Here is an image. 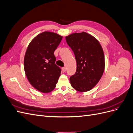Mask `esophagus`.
<instances>
[{
  "mask_svg": "<svg viewBox=\"0 0 133 133\" xmlns=\"http://www.w3.org/2000/svg\"><path fill=\"white\" fill-rule=\"evenodd\" d=\"M62 71L63 72V73H65V72L66 71V67H63L62 68Z\"/></svg>",
  "mask_w": 133,
  "mask_h": 133,
  "instance_id": "1",
  "label": "esophagus"
}]
</instances>
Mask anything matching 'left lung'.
<instances>
[{
	"instance_id": "8db88e82",
	"label": "left lung",
	"mask_w": 133,
	"mask_h": 133,
	"mask_svg": "<svg viewBox=\"0 0 133 133\" xmlns=\"http://www.w3.org/2000/svg\"><path fill=\"white\" fill-rule=\"evenodd\" d=\"M65 39L74 52L77 66L75 73L70 77L71 85L80 92L89 91L97 84L104 73L102 47L97 39L85 32L71 34Z\"/></svg>"
}]
</instances>
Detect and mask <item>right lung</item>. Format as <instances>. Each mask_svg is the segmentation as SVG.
I'll return each mask as SVG.
<instances>
[{
	"label": "right lung",
	"instance_id": "1",
	"mask_svg": "<svg viewBox=\"0 0 133 133\" xmlns=\"http://www.w3.org/2000/svg\"><path fill=\"white\" fill-rule=\"evenodd\" d=\"M63 37L50 31L38 34L28 45L24 67L31 85L39 91L49 92L56 87L61 69L55 64L54 53Z\"/></svg>",
	"mask_w": 133,
	"mask_h": 133
}]
</instances>
